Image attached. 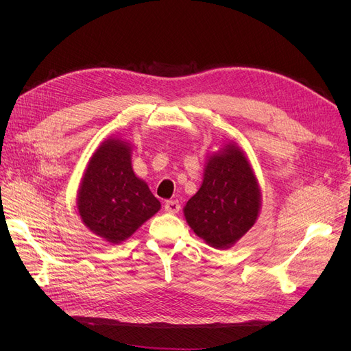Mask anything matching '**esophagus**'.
<instances>
[{
	"label": "esophagus",
	"instance_id": "1",
	"mask_svg": "<svg viewBox=\"0 0 351 351\" xmlns=\"http://www.w3.org/2000/svg\"><path fill=\"white\" fill-rule=\"evenodd\" d=\"M180 209V205L178 200H166L165 202V210L168 213H178Z\"/></svg>",
	"mask_w": 351,
	"mask_h": 351
}]
</instances>
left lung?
Segmentation results:
<instances>
[{
  "label": "left lung",
  "instance_id": "left-lung-1",
  "mask_svg": "<svg viewBox=\"0 0 351 351\" xmlns=\"http://www.w3.org/2000/svg\"><path fill=\"white\" fill-rule=\"evenodd\" d=\"M261 191L245 154L233 145L209 158L204 183L185 206L193 232L215 249L234 245L256 222Z\"/></svg>",
  "mask_w": 351,
  "mask_h": 351
}]
</instances>
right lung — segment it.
<instances>
[{
	"instance_id": "1",
	"label": "right lung",
	"mask_w": 351,
	"mask_h": 351,
	"mask_svg": "<svg viewBox=\"0 0 351 351\" xmlns=\"http://www.w3.org/2000/svg\"><path fill=\"white\" fill-rule=\"evenodd\" d=\"M160 209V202L131 166V149L108 139L92 155L78 193V210L89 230L121 243Z\"/></svg>"
}]
</instances>
